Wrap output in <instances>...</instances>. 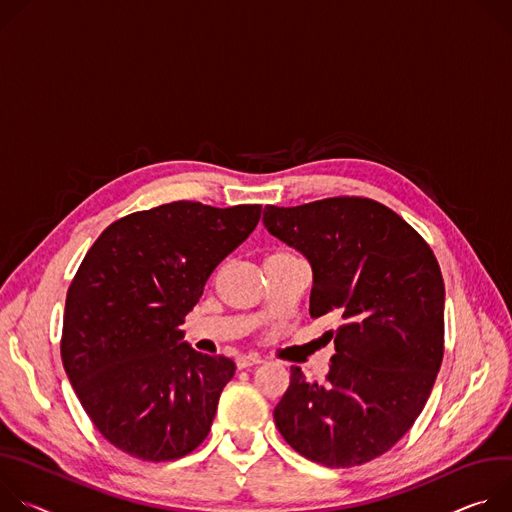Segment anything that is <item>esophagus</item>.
<instances>
[{"instance_id":"34e87169","label":"esophagus","mask_w":512,"mask_h":512,"mask_svg":"<svg viewBox=\"0 0 512 512\" xmlns=\"http://www.w3.org/2000/svg\"><path fill=\"white\" fill-rule=\"evenodd\" d=\"M236 364H238V368H240V370H244V368H250V366H258V364H262V358H260V356H256V354H248V356H240V358L236 360Z\"/></svg>"}]
</instances>
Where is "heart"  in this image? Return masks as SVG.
Wrapping results in <instances>:
<instances>
[{"mask_svg": "<svg viewBox=\"0 0 512 512\" xmlns=\"http://www.w3.org/2000/svg\"><path fill=\"white\" fill-rule=\"evenodd\" d=\"M276 256H289V252H272L268 258H276Z\"/></svg>", "mask_w": 512, "mask_h": 512, "instance_id": "b5f03b06", "label": "heart"}]
</instances>
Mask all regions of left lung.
Returning a JSON list of instances; mask_svg holds the SVG:
<instances>
[{"label":"left lung","mask_w":512,"mask_h":512,"mask_svg":"<svg viewBox=\"0 0 512 512\" xmlns=\"http://www.w3.org/2000/svg\"><path fill=\"white\" fill-rule=\"evenodd\" d=\"M266 230L313 268L309 313L335 315L325 382L291 368L274 423L303 458L366 464L421 415L443 360V278L429 244L386 205L331 197L264 207Z\"/></svg>","instance_id":"obj_1"}]
</instances>
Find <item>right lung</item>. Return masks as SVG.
<instances>
[{
	"instance_id": "obj_1",
	"label": "right lung",
	"mask_w": 512,
	"mask_h": 512,
	"mask_svg": "<svg viewBox=\"0 0 512 512\" xmlns=\"http://www.w3.org/2000/svg\"><path fill=\"white\" fill-rule=\"evenodd\" d=\"M260 205L175 201L105 227L65 303V372L97 431L144 462L179 460L207 437L236 364L183 342L215 266L258 225Z\"/></svg>"
}]
</instances>
